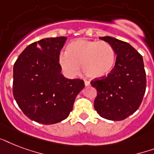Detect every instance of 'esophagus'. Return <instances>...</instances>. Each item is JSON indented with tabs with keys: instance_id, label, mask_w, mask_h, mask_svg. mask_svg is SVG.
<instances>
[{
	"instance_id": "1",
	"label": "esophagus",
	"mask_w": 154,
	"mask_h": 154,
	"mask_svg": "<svg viewBox=\"0 0 154 154\" xmlns=\"http://www.w3.org/2000/svg\"><path fill=\"white\" fill-rule=\"evenodd\" d=\"M85 86H89L90 85V82L89 81H87V80H85Z\"/></svg>"
}]
</instances>
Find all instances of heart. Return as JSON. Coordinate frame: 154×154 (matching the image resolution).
<instances>
[{
	"mask_svg": "<svg viewBox=\"0 0 154 154\" xmlns=\"http://www.w3.org/2000/svg\"><path fill=\"white\" fill-rule=\"evenodd\" d=\"M116 54L112 46L106 42L77 39L60 53L59 64L64 72L74 77L82 69L85 74L91 78H99L109 74L115 65Z\"/></svg>",
	"mask_w": 154,
	"mask_h": 154,
	"instance_id": "obj_1",
	"label": "heart"
}]
</instances>
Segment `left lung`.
Here are the masks:
<instances>
[{
	"mask_svg": "<svg viewBox=\"0 0 154 154\" xmlns=\"http://www.w3.org/2000/svg\"><path fill=\"white\" fill-rule=\"evenodd\" d=\"M100 39L112 45L117 57L109 74L90 82L97 89L94 108L103 118L122 121L138 109L146 93L143 58L127 42L111 37Z\"/></svg>",
	"mask_w": 154,
	"mask_h": 154,
	"instance_id": "left-lung-1",
	"label": "left lung"
}]
</instances>
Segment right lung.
Instances as JSON below:
<instances>
[{"label":"right lung","instance_id":"add662e5","mask_svg":"<svg viewBox=\"0 0 154 154\" xmlns=\"http://www.w3.org/2000/svg\"><path fill=\"white\" fill-rule=\"evenodd\" d=\"M66 40L59 37L33 42L13 66V97L24 114L41 124L67 118L85 87L83 80L67 79L60 73L59 56Z\"/></svg>","mask_w":154,"mask_h":154}]
</instances>
